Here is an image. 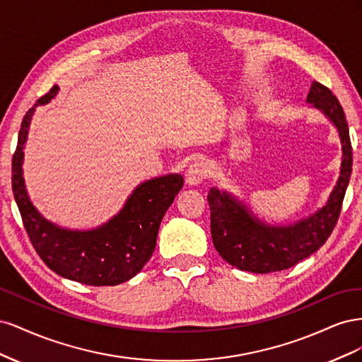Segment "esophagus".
I'll use <instances>...</instances> for the list:
<instances>
[{"label":"esophagus","mask_w":362,"mask_h":362,"mask_svg":"<svg viewBox=\"0 0 362 362\" xmlns=\"http://www.w3.org/2000/svg\"><path fill=\"white\" fill-rule=\"evenodd\" d=\"M210 172V166H208V163L205 160H196L190 164L185 181H187L189 185H198L205 178H208Z\"/></svg>","instance_id":"obj_1"}]
</instances>
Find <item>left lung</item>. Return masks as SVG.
Wrapping results in <instances>:
<instances>
[{"instance_id":"obj_1","label":"left lung","mask_w":362,"mask_h":362,"mask_svg":"<svg viewBox=\"0 0 362 362\" xmlns=\"http://www.w3.org/2000/svg\"><path fill=\"white\" fill-rule=\"evenodd\" d=\"M308 103L332 120L343 145L341 175L320 211L294 226L273 228L258 222L229 194L216 189L208 193L213 245L225 261L240 270L272 273L293 267L322 247L338 222L354 163L347 120L335 95L320 83L314 81L310 87Z\"/></svg>"}]
</instances>
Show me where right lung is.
<instances>
[{
    "instance_id": "add662e5",
    "label": "right lung",
    "mask_w": 362,
    "mask_h": 362,
    "mask_svg": "<svg viewBox=\"0 0 362 362\" xmlns=\"http://www.w3.org/2000/svg\"><path fill=\"white\" fill-rule=\"evenodd\" d=\"M57 89L52 86L36 104L48 103ZM33 112L30 108L21 122L12 158V190L33 247L52 272L86 286H117L136 276L156 249L163 216L181 190L182 177L166 175L139 185L124 210L93 231L60 229L36 211L24 187L21 164Z\"/></svg>"
}]
</instances>
